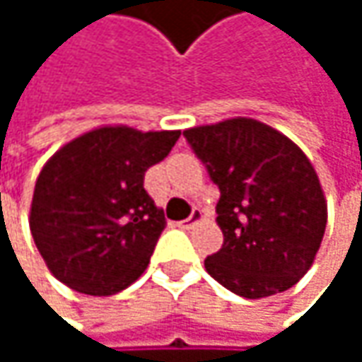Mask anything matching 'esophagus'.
Masks as SVG:
<instances>
[{"instance_id": "34e87169", "label": "esophagus", "mask_w": 362, "mask_h": 362, "mask_svg": "<svg viewBox=\"0 0 362 362\" xmlns=\"http://www.w3.org/2000/svg\"><path fill=\"white\" fill-rule=\"evenodd\" d=\"M201 220H203V211H201V209H192V214H190L186 220H182L180 226L182 228H192V226L199 224Z\"/></svg>"}]
</instances>
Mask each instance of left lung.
<instances>
[{"label": "left lung", "instance_id": "left-lung-1", "mask_svg": "<svg viewBox=\"0 0 362 362\" xmlns=\"http://www.w3.org/2000/svg\"><path fill=\"white\" fill-rule=\"evenodd\" d=\"M184 138L220 188L224 243L205 257V270L250 300L293 287L313 266L327 224L308 157L287 136L243 117L190 127Z\"/></svg>", "mask_w": 362, "mask_h": 362}]
</instances>
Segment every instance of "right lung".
Here are the masks:
<instances>
[{
    "label": "right lung",
    "mask_w": 362,
    "mask_h": 362,
    "mask_svg": "<svg viewBox=\"0 0 362 362\" xmlns=\"http://www.w3.org/2000/svg\"><path fill=\"white\" fill-rule=\"evenodd\" d=\"M180 132L98 127L64 144L41 170L31 235L49 272L88 296H112L148 266L165 228L144 174Z\"/></svg>",
    "instance_id": "add662e5"
}]
</instances>
